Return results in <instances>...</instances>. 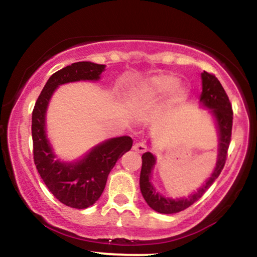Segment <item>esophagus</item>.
Wrapping results in <instances>:
<instances>
[{"label": "esophagus", "mask_w": 257, "mask_h": 257, "mask_svg": "<svg viewBox=\"0 0 257 257\" xmlns=\"http://www.w3.org/2000/svg\"><path fill=\"white\" fill-rule=\"evenodd\" d=\"M133 150H135V152L139 153V154H142V153L146 152V146L143 145L142 142H138V143H135L134 146H133Z\"/></svg>", "instance_id": "1"}]
</instances>
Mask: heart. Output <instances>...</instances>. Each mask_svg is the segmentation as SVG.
Listing matches in <instances>:
<instances>
[{
    "instance_id": "1",
    "label": "heart",
    "mask_w": 257,
    "mask_h": 257,
    "mask_svg": "<svg viewBox=\"0 0 257 257\" xmlns=\"http://www.w3.org/2000/svg\"><path fill=\"white\" fill-rule=\"evenodd\" d=\"M179 84V78L168 74H157L133 85L128 93L131 103L139 107H145L156 103L167 96L172 95V102L183 101L187 96V89Z\"/></svg>"
}]
</instances>
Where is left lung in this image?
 Wrapping results in <instances>:
<instances>
[{
    "label": "left lung",
    "instance_id": "8db88e82",
    "mask_svg": "<svg viewBox=\"0 0 257 257\" xmlns=\"http://www.w3.org/2000/svg\"><path fill=\"white\" fill-rule=\"evenodd\" d=\"M201 80H202V93L200 95V107L209 110V114L213 117L217 129L218 147L216 166H215L210 176L204 181V183L195 193L190 194L189 196L173 198L161 194L152 182L153 170L156 164L155 155L150 152L143 154L142 169L141 174H140V189H141L142 196L146 200L147 204L157 213L175 214L187 209L206 193L208 188L214 183V181L217 179L224 167L228 147L231 138V104L220 81L214 75L203 71L201 74Z\"/></svg>",
    "mask_w": 257,
    "mask_h": 257
}]
</instances>
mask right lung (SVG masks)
Masks as SVG:
<instances>
[{"label": "right lung", "mask_w": 257, "mask_h": 257, "mask_svg": "<svg viewBox=\"0 0 257 257\" xmlns=\"http://www.w3.org/2000/svg\"><path fill=\"white\" fill-rule=\"evenodd\" d=\"M104 64L83 61L56 71L47 81L37 98L32 116L34 162L48 189L60 202L76 209L93 206L103 193L116 161L132 149L131 136L102 141L75 161L56 159L47 135V110L55 90L78 81H98Z\"/></svg>", "instance_id": "1"}]
</instances>
